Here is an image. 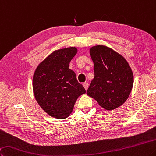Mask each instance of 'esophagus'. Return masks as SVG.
<instances>
[{
  "mask_svg": "<svg viewBox=\"0 0 156 156\" xmlns=\"http://www.w3.org/2000/svg\"><path fill=\"white\" fill-rule=\"evenodd\" d=\"M83 85L84 87V89H85V90H87L88 86H89V84H88L87 83H83Z\"/></svg>",
  "mask_w": 156,
  "mask_h": 156,
  "instance_id": "34e87169",
  "label": "esophagus"
}]
</instances>
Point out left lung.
Masks as SVG:
<instances>
[{
    "mask_svg": "<svg viewBox=\"0 0 156 156\" xmlns=\"http://www.w3.org/2000/svg\"><path fill=\"white\" fill-rule=\"evenodd\" d=\"M94 63L95 76L87 95L106 110L126 102L132 91L134 75L128 62L111 48L97 45L89 50Z\"/></svg>",
    "mask_w": 156,
    "mask_h": 156,
    "instance_id": "1",
    "label": "left lung"
}]
</instances>
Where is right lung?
<instances>
[{
	"instance_id": "1",
	"label": "right lung",
	"mask_w": 156,
	"mask_h": 156,
	"mask_svg": "<svg viewBox=\"0 0 156 156\" xmlns=\"http://www.w3.org/2000/svg\"><path fill=\"white\" fill-rule=\"evenodd\" d=\"M78 52L76 47L55 50L36 67L33 90L37 102L53 118L68 117L79 96L86 93L69 63Z\"/></svg>"
}]
</instances>
